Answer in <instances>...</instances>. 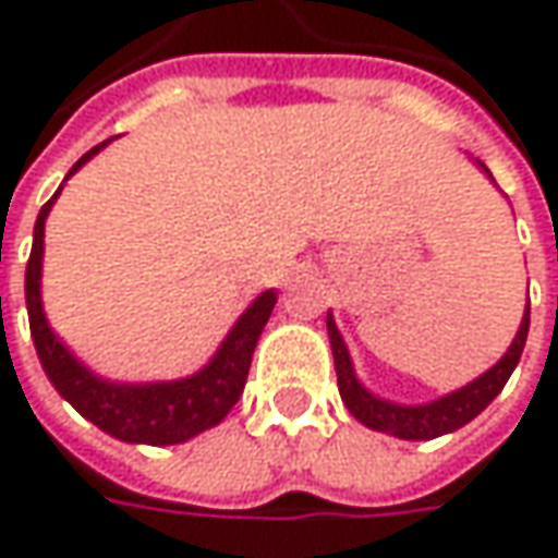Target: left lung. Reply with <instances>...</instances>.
<instances>
[{"label":"left lung","instance_id":"obj_1","mask_svg":"<svg viewBox=\"0 0 558 558\" xmlns=\"http://www.w3.org/2000/svg\"><path fill=\"white\" fill-rule=\"evenodd\" d=\"M475 163L482 167V173H487V180H494L490 170L482 161ZM527 323H531V304L525 307L522 326H519V332L512 338V344L506 348V354L487 373L472 378L469 385H462V388L438 397V400H428V403H395V400L373 395L356 378L354 360L348 354V344H344V338H341L338 326H335V316L329 313L326 316V329H329V344H332L341 400L351 410V416L356 422H363L366 428H373V432H385V435H395L400 440H432L440 438V435H450V432L462 428L465 422H472L494 397L504 391L512 369L519 366V356L525 351Z\"/></svg>","mask_w":558,"mask_h":558}]
</instances>
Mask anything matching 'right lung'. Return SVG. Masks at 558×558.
Returning a JSON list of instances; mask_svg holds the SVG:
<instances>
[{"label": "right lung", "instance_id": "right-lung-1", "mask_svg": "<svg viewBox=\"0 0 558 558\" xmlns=\"http://www.w3.org/2000/svg\"><path fill=\"white\" fill-rule=\"evenodd\" d=\"M108 142L89 148L68 170L64 180H71L83 163L93 161ZM58 195H61V189L43 204V210L36 217L33 251L27 260V276H24L33 344H36L39 363L54 385V391L64 397L80 416H86L101 432H108L111 438L126 440V444H151V447L183 444V440L220 425L245 391L257 338L276 307V289L260 291L247 304V311L235 319V326L226 332L220 348L198 373L173 378V381H111L105 375L93 373L52 332L46 311H43V251H46L43 239H46V217H49Z\"/></svg>", "mask_w": 558, "mask_h": 558}]
</instances>
